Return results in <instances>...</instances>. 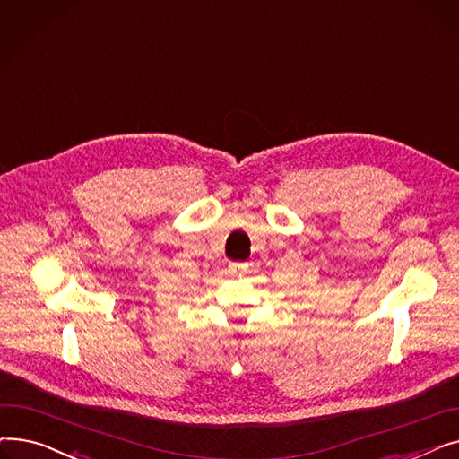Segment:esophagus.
<instances>
[{
	"instance_id": "34e87169",
	"label": "esophagus",
	"mask_w": 459,
	"mask_h": 459,
	"mask_svg": "<svg viewBox=\"0 0 459 459\" xmlns=\"http://www.w3.org/2000/svg\"><path fill=\"white\" fill-rule=\"evenodd\" d=\"M244 268V264H239V262H230L229 264V273L230 275H234V273H238L239 270H242Z\"/></svg>"
}]
</instances>
